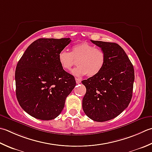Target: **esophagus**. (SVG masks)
<instances>
[{
	"label": "esophagus",
	"instance_id": "obj_1",
	"mask_svg": "<svg viewBox=\"0 0 152 152\" xmlns=\"http://www.w3.org/2000/svg\"><path fill=\"white\" fill-rule=\"evenodd\" d=\"M76 84H80V83L81 82V80L76 78Z\"/></svg>",
	"mask_w": 152,
	"mask_h": 152
}]
</instances>
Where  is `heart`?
<instances>
[{"label": "heart", "instance_id": "obj_1", "mask_svg": "<svg viewBox=\"0 0 152 152\" xmlns=\"http://www.w3.org/2000/svg\"><path fill=\"white\" fill-rule=\"evenodd\" d=\"M58 60L61 67L65 70H70L78 60V67L72 70V74L77 77L87 74L94 77L99 74L106 63V54L100 48L94 45L82 42L74 45L72 51L62 50L58 55Z\"/></svg>", "mask_w": 152, "mask_h": 152}]
</instances>
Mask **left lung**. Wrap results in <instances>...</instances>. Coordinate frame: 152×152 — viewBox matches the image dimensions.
<instances>
[{"label":"left lung","mask_w":152,"mask_h":152,"mask_svg":"<svg viewBox=\"0 0 152 152\" xmlns=\"http://www.w3.org/2000/svg\"><path fill=\"white\" fill-rule=\"evenodd\" d=\"M106 54V63L99 74L82 81L86 88L82 100L85 114L97 122L119 115L131 101L134 81L133 65L117 43L91 40Z\"/></svg>","instance_id":"1"}]
</instances>
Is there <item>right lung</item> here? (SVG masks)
Instances as JSON below:
<instances>
[{
    "mask_svg": "<svg viewBox=\"0 0 152 152\" xmlns=\"http://www.w3.org/2000/svg\"><path fill=\"white\" fill-rule=\"evenodd\" d=\"M70 38H41L29 45L17 64L16 94L20 105L31 117L54 119L63 109L76 80L59 64L58 55Z\"/></svg>",
    "mask_w": 152,
    "mask_h": 152,
    "instance_id": "obj_1",
    "label": "right lung"
}]
</instances>
